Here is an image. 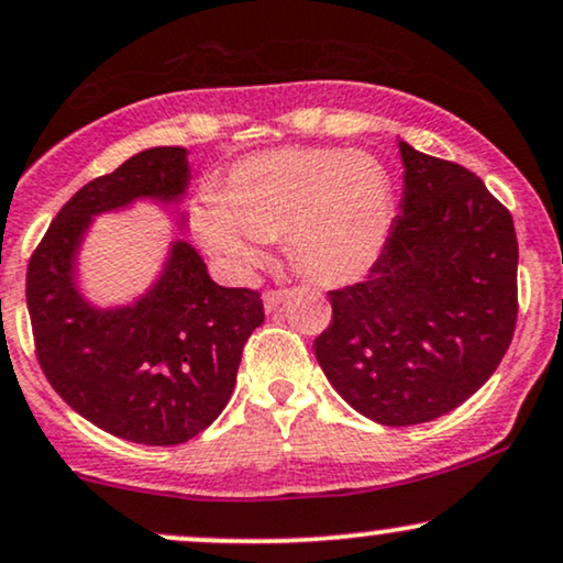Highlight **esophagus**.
<instances>
[{
	"instance_id": "esophagus-1",
	"label": "esophagus",
	"mask_w": 563,
	"mask_h": 563,
	"mask_svg": "<svg viewBox=\"0 0 563 563\" xmlns=\"http://www.w3.org/2000/svg\"><path fill=\"white\" fill-rule=\"evenodd\" d=\"M288 299V290L286 288H277V290H267V294H264V309L267 311H275L277 307H280L283 301Z\"/></svg>"
}]
</instances>
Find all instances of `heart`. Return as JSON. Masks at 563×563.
Listing matches in <instances>:
<instances>
[{"mask_svg":"<svg viewBox=\"0 0 563 563\" xmlns=\"http://www.w3.org/2000/svg\"><path fill=\"white\" fill-rule=\"evenodd\" d=\"M194 230L235 273L262 262L288 235L296 267L317 283H354L380 256L390 230V180L367 152L283 146L252 154L225 173Z\"/></svg>","mask_w":563,"mask_h":563,"instance_id":"obj_1","label":"heart"}]
</instances>
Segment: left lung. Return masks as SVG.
<instances>
[{
    "mask_svg": "<svg viewBox=\"0 0 563 563\" xmlns=\"http://www.w3.org/2000/svg\"><path fill=\"white\" fill-rule=\"evenodd\" d=\"M401 214L367 280L330 290L333 322L314 354L358 415L409 428L462 406L517 328L519 246L511 212L456 162L398 141Z\"/></svg>",
    "mask_w": 563,
    "mask_h": 563,
    "instance_id": "obj_1",
    "label": "left lung"
}]
</instances>
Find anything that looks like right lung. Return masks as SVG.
Returning <instances> with one entry per match:
<instances>
[{
    "instance_id": "1",
    "label": "right lung",
    "mask_w": 563,
    "mask_h": 563,
    "mask_svg": "<svg viewBox=\"0 0 563 563\" xmlns=\"http://www.w3.org/2000/svg\"><path fill=\"white\" fill-rule=\"evenodd\" d=\"M183 146L146 148L86 183L31 254L25 299L46 380L80 417L110 435L178 445L220 417L249 335L264 322L260 290L222 288L186 241L133 307L97 309L76 288V254L91 217L135 199L178 201Z\"/></svg>"
}]
</instances>
